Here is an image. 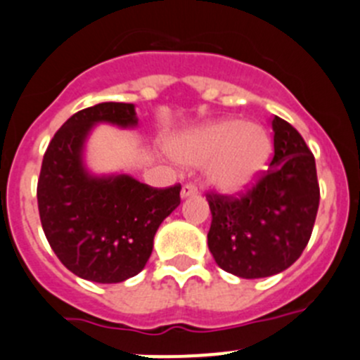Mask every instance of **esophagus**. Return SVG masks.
I'll return each mask as SVG.
<instances>
[{"mask_svg":"<svg viewBox=\"0 0 360 360\" xmlns=\"http://www.w3.org/2000/svg\"><path fill=\"white\" fill-rule=\"evenodd\" d=\"M198 194V187L194 186V184H186V186L182 187V198H191V196H196Z\"/></svg>","mask_w":360,"mask_h":360,"instance_id":"1","label":"esophagus"}]
</instances>
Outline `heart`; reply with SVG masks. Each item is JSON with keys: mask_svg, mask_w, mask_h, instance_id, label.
Segmentation results:
<instances>
[{"mask_svg": "<svg viewBox=\"0 0 360 360\" xmlns=\"http://www.w3.org/2000/svg\"><path fill=\"white\" fill-rule=\"evenodd\" d=\"M171 152L186 164H208L212 186L224 193H238L251 187L265 171L272 141L263 127L222 118L176 138L171 143Z\"/></svg>", "mask_w": 360, "mask_h": 360, "instance_id": "obj_1", "label": "heart"}]
</instances>
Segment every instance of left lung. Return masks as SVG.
Instances as JSON below:
<instances>
[{
  "instance_id": "left-lung-1",
  "label": "left lung",
  "mask_w": 360,
  "mask_h": 360,
  "mask_svg": "<svg viewBox=\"0 0 360 360\" xmlns=\"http://www.w3.org/2000/svg\"><path fill=\"white\" fill-rule=\"evenodd\" d=\"M270 167L235 194L208 191V249L226 272L244 279L288 269L306 249L320 205L314 155L286 120L274 116Z\"/></svg>"
}]
</instances>
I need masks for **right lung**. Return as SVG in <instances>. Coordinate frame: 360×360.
I'll list each match as a JSON object with an SVG mask.
<instances>
[{
  "mask_svg": "<svg viewBox=\"0 0 360 360\" xmlns=\"http://www.w3.org/2000/svg\"><path fill=\"white\" fill-rule=\"evenodd\" d=\"M138 123L132 104L102 102L72 115L44 153L37 184L40 222L54 255L75 276L122 283L145 269L160 222L180 205V184L152 187L120 174L94 178L81 150L94 123Z\"/></svg>",
  "mask_w": 360,
  "mask_h": 360,
  "instance_id": "1",
  "label": "right lung"
}]
</instances>
